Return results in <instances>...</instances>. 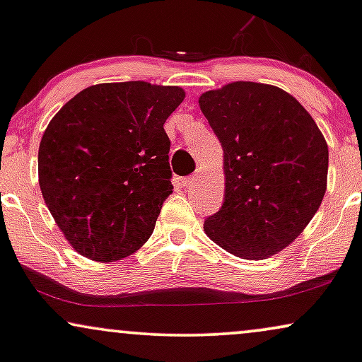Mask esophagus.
<instances>
[{"instance_id": "obj_1", "label": "esophagus", "mask_w": 362, "mask_h": 362, "mask_svg": "<svg viewBox=\"0 0 362 362\" xmlns=\"http://www.w3.org/2000/svg\"><path fill=\"white\" fill-rule=\"evenodd\" d=\"M195 182H197V175H190V177H187V178H182V185L187 187V189L194 187Z\"/></svg>"}]
</instances>
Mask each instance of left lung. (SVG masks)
<instances>
[{
  "label": "left lung",
  "mask_w": 362,
  "mask_h": 362,
  "mask_svg": "<svg viewBox=\"0 0 362 362\" xmlns=\"http://www.w3.org/2000/svg\"><path fill=\"white\" fill-rule=\"evenodd\" d=\"M199 105L222 144L226 173V199L205 234L237 257L276 255L303 234L326 194L322 132L274 85L232 81L205 91Z\"/></svg>",
  "instance_id": "left-lung-1"
}]
</instances>
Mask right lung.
<instances>
[{"mask_svg":"<svg viewBox=\"0 0 362 362\" xmlns=\"http://www.w3.org/2000/svg\"><path fill=\"white\" fill-rule=\"evenodd\" d=\"M184 98L180 86L148 81L91 85L48 123L38 150L40 189L83 257L113 262L150 239L173 189L163 123Z\"/></svg>","mask_w":362,"mask_h":362,"instance_id":"add662e5","label":"right lung"}]
</instances>
